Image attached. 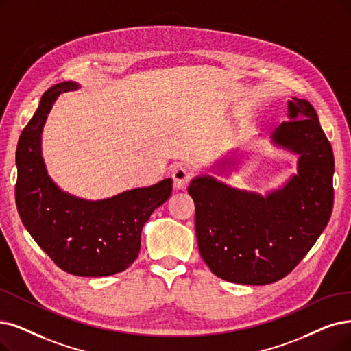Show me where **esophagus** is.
Masks as SVG:
<instances>
[{"mask_svg": "<svg viewBox=\"0 0 351 351\" xmlns=\"http://www.w3.org/2000/svg\"><path fill=\"white\" fill-rule=\"evenodd\" d=\"M191 180V173L187 167H176L173 170V181L177 190H186Z\"/></svg>", "mask_w": 351, "mask_h": 351, "instance_id": "obj_1", "label": "esophagus"}]
</instances>
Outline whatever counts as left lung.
I'll return each mask as SVG.
<instances>
[{
    "label": "left lung",
    "instance_id": "1",
    "mask_svg": "<svg viewBox=\"0 0 351 351\" xmlns=\"http://www.w3.org/2000/svg\"><path fill=\"white\" fill-rule=\"evenodd\" d=\"M271 143L297 154V174L265 195L207 174L190 181L200 255L224 281H279L302 261L330 220L334 156L314 106L298 97L288 101V119L271 132ZM232 165L234 157H228L212 170L223 174Z\"/></svg>",
    "mask_w": 351,
    "mask_h": 351
}]
</instances>
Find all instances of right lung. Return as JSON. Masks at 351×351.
Here are the masks:
<instances>
[{
    "mask_svg": "<svg viewBox=\"0 0 351 351\" xmlns=\"http://www.w3.org/2000/svg\"><path fill=\"white\" fill-rule=\"evenodd\" d=\"M79 88L76 82L51 86L23 130L16 152V203L24 228L60 269L77 276H109L136 259L144 224L170 199L173 180L102 200L80 199L56 186L43 160L41 134L59 95Z\"/></svg>",
    "mask_w": 351,
    "mask_h": 351,
    "instance_id": "obj_1",
    "label": "right lung"
}]
</instances>
